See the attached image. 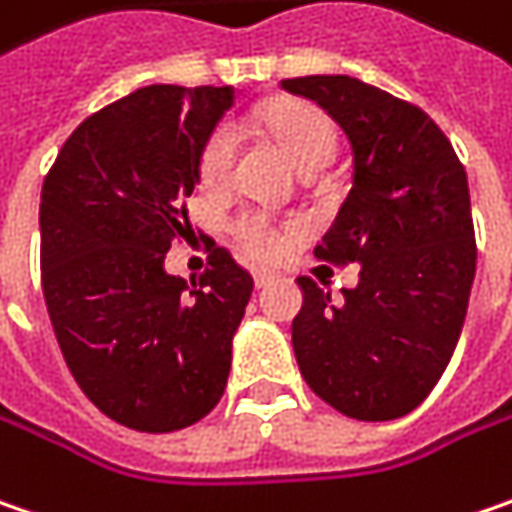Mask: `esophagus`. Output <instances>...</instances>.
Segmentation results:
<instances>
[{"label": "esophagus", "mask_w": 512, "mask_h": 512, "mask_svg": "<svg viewBox=\"0 0 512 512\" xmlns=\"http://www.w3.org/2000/svg\"><path fill=\"white\" fill-rule=\"evenodd\" d=\"M270 279H273V273H268V270H253V282H256V288H265Z\"/></svg>", "instance_id": "1"}]
</instances>
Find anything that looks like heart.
<instances>
[{
    "label": "heart",
    "mask_w": 512,
    "mask_h": 512,
    "mask_svg": "<svg viewBox=\"0 0 512 512\" xmlns=\"http://www.w3.org/2000/svg\"><path fill=\"white\" fill-rule=\"evenodd\" d=\"M262 126L268 135L279 143V149L288 155L302 175L305 172H322L334 161L337 152V126L322 109L311 103H279L268 112H262ZM236 152H239V138L230 123H218L210 132V138L201 146L198 155V178L204 187L221 190L236 167ZM233 233L244 250L256 259H273L282 253L285 236L282 230L270 221L268 216L247 213L236 218Z\"/></svg>",
    "instance_id": "obj_1"
}]
</instances>
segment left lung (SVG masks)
I'll return each mask as SVG.
<instances>
[{"mask_svg":"<svg viewBox=\"0 0 512 512\" xmlns=\"http://www.w3.org/2000/svg\"><path fill=\"white\" fill-rule=\"evenodd\" d=\"M334 117L354 152L351 192L317 259L360 265L357 288L305 294L291 340L305 383L357 421L421 406L458 345L475 279L467 172L438 123L395 94L345 74L282 80Z\"/></svg>","mask_w":512,"mask_h":512,"instance_id":"obj_1","label":"left lung"}]
</instances>
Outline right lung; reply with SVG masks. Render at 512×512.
Segmentation results:
<instances>
[{"label":"right lung","mask_w":512,"mask_h":512,"mask_svg":"<svg viewBox=\"0 0 512 512\" xmlns=\"http://www.w3.org/2000/svg\"><path fill=\"white\" fill-rule=\"evenodd\" d=\"M230 86H146L86 117L39 201L42 294L83 395L138 432H175L216 406L253 276L213 242L198 279L169 276L190 227L198 155Z\"/></svg>","instance_id":"1"}]
</instances>
